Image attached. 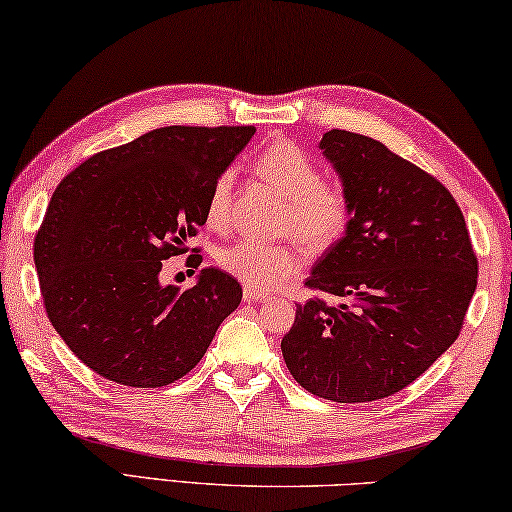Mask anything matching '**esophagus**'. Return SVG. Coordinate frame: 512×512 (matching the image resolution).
Returning <instances> with one entry per match:
<instances>
[{
	"mask_svg": "<svg viewBox=\"0 0 512 512\" xmlns=\"http://www.w3.org/2000/svg\"><path fill=\"white\" fill-rule=\"evenodd\" d=\"M242 297H245V301H267L270 299V295L267 292H261L256 288H245V292H242Z\"/></svg>",
	"mask_w": 512,
	"mask_h": 512,
	"instance_id": "esophagus-1",
	"label": "esophagus"
}]
</instances>
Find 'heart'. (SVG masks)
<instances>
[{
  "label": "heart",
  "mask_w": 512,
  "mask_h": 512,
  "mask_svg": "<svg viewBox=\"0 0 512 512\" xmlns=\"http://www.w3.org/2000/svg\"><path fill=\"white\" fill-rule=\"evenodd\" d=\"M261 179L286 199L281 229L311 249H326L347 231L351 204L347 190L335 181H322L320 165L290 140H276L256 158ZM233 172H222L208 195L206 217L211 226H224L229 217ZM217 265L240 283L256 290L279 288L304 265L295 242H265L240 238L217 251Z\"/></svg>",
  "instance_id": "heart-1"
}]
</instances>
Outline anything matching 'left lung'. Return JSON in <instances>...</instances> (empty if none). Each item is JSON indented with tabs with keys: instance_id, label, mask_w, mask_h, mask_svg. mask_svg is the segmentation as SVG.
I'll list each match as a JSON object with an SVG mask.
<instances>
[{
	"instance_id": "left-lung-1",
	"label": "left lung",
	"mask_w": 512,
	"mask_h": 512,
	"mask_svg": "<svg viewBox=\"0 0 512 512\" xmlns=\"http://www.w3.org/2000/svg\"><path fill=\"white\" fill-rule=\"evenodd\" d=\"M347 190L345 236L315 263L281 351L317 397L360 404L399 392L454 345L476 290L472 242L456 199L383 142L326 131L320 145Z\"/></svg>"
}]
</instances>
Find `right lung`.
I'll return each mask as SVG.
<instances>
[{
  "mask_svg": "<svg viewBox=\"0 0 512 512\" xmlns=\"http://www.w3.org/2000/svg\"><path fill=\"white\" fill-rule=\"evenodd\" d=\"M254 133L154 129L58 183L33 263L49 322L92 372L131 388L179 381L236 311L240 283L217 267L183 292L158 274L206 224L213 183Z\"/></svg>",
  "mask_w": 512,
  "mask_h": 512,
  "instance_id": "obj_1",
  "label": "right lung"
}]
</instances>
